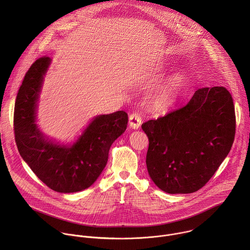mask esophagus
<instances>
[{
    "instance_id": "obj_1",
    "label": "esophagus",
    "mask_w": 250,
    "mask_h": 250,
    "mask_svg": "<svg viewBox=\"0 0 250 250\" xmlns=\"http://www.w3.org/2000/svg\"><path fill=\"white\" fill-rule=\"evenodd\" d=\"M142 123H143V119L139 113L134 112L129 116V125L131 128L139 129L140 126L142 125Z\"/></svg>"
}]
</instances>
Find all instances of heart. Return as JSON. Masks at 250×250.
<instances>
[{
	"label": "heart",
	"instance_id": "1",
	"mask_svg": "<svg viewBox=\"0 0 250 250\" xmlns=\"http://www.w3.org/2000/svg\"><path fill=\"white\" fill-rule=\"evenodd\" d=\"M181 85H182V81L180 79L173 81L169 84L167 92L165 93V100H168L170 97L174 96V94L178 91V89L181 87Z\"/></svg>",
	"mask_w": 250,
	"mask_h": 250
}]
</instances>
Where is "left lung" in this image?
Segmentation results:
<instances>
[{
    "label": "left lung",
    "mask_w": 250,
    "mask_h": 250,
    "mask_svg": "<svg viewBox=\"0 0 250 250\" xmlns=\"http://www.w3.org/2000/svg\"><path fill=\"white\" fill-rule=\"evenodd\" d=\"M148 137L147 170L167 193H191L213 177L231 150L235 107L223 86L196 89L188 102L142 125Z\"/></svg>",
    "instance_id": "8db88e82"
}]
</instances>
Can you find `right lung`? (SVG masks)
<instances>
[{
    "label": "right lung",
    "mask_w": 250,
    "mask_h": 250,
    "mask_svg": "<svg viewBox=\"0 0 250 250\" xmlns=\"http://www.w3.org/2000/svg\"><path fill=\"white\" fill-rule=\"evenodd\" d=\"M50 58L37 59L27 71L17 93L13 126L23 160L48 188L58 192H76L90 187L107 165L110 145L121 136L128 114L118 110L96 116L72 146L45 140L36 124L38 96Z\"/></svg>",
    "instance_id": "add662e5"
}]
</instances>
